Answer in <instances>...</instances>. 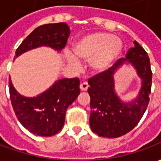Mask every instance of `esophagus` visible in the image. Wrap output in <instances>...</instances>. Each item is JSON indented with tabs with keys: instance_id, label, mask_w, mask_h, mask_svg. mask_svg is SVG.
Segmentation results:
<instances>
[{
	"instance_id": "34e87169",
	"label": "esophagus",
	"mask_w": 161,
	"mask_h": 161,
	"mask_svg": "<svg viewBox=\"0 0 161 161\" xmlns=\"http://www.w3.org/2000/svg\"><path fill=\"white\" fill-rule=\"evenodd\" d=\"M88 88H89V84H88L87 82H83V83H81L80 84L81 91H87Z\"/></svg>"
}]
</instances>
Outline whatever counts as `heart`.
Instances as JSON below:
<instances>
[{
  "label": "heart",
  "mask_w": 161,
  "mask_h": 161,
  "mask_svg": "<svg viewBox=\"0 0 161 161\" xmlns=\"http://www.w3.org/2000/svg\"><path fill=\"white\" fill-rule=\"evenodd\" d=\"M122 46L121 40L115 35L97 32L78 39L72 46V52L77 59L90 61L92 70L103 71L121 55ZM67 58L71 64H77V60L71 54H67Z\"/></svg>",
  "instance_id": "1"
}]
</instances>
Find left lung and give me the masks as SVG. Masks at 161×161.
Returning a JSON list of instances; mask_svg holds the SVG:
<instances>
[{
	"label": "left lung",
	"instance_id": "left-lung-1",
	"mask_svg": "<svg viewBox=\"0 0 161 161\" xmlns=\"http://www.w3.org/2000/svg\"><path fill=\"white\" fill-rule=\"evenodd\" d=\"M128 50L126 58H120L107 70L88 80L91 97L90 125L95 134L106 138H117L131 131L147 108L152 86V70L148 55L141 45ZM125 63H131L142 79L138 96L132 101H121L114 91V74Z\"/></svg>",
	"mask_w": 161,
	"mask_h": 161
}]
</instances>
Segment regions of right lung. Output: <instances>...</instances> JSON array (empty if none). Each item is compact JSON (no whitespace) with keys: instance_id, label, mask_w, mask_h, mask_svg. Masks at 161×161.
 I'll return each mask as SVG.
<instances>
[{"instance_id":"add662e5","label":"right lung","mask_w":161,"mask_h":161,"mask_svg":"<svg viewBox=\"0 0 161 161\" xmlns=\"http://www.w3.org/2000/svg\"><path fill=\"white\" fill-rule=\"evenodd\" d=\"M66 23L46 24L37 27L23 40L15 52L16 58L27 51L48 46L60 52L70 35ZM9 94L17 118L31 133L40 136H52L62 129L67 108L80 93L79 79L63 78L33 97L17 92L9 77Z\"/></svg>"}]
</instances>
